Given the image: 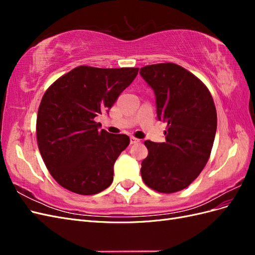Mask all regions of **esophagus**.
Segmentation results:
<instances>
[{
	"label": "esophagus",
	"mask_w": 255,
	"mask_h": 255,
	"mask_svg": "<svg viewBox=\"0 0 255 255\" xmlns=\"http://www.w3.org/2000/svg\"><path fill=\"white\" fill-rule=\"evenodd\" d=\"M138 142H140V139H138V138L135 137H130V144H135Z\"/></svg>",
	"instance_id": "34e87169"
}]
</instances>
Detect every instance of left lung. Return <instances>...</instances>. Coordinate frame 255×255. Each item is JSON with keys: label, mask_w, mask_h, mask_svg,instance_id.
Here are the masks:
<instances>
[{"label": "left lung", "mask_w": 255, "mask_h": 255, "mask_svg": "<svg viewBox=\"0 0 255 255\" xmlns=\"http://www.w3.org/2000/svg\"><path fill=\"white\" fill-rule=\"evenodd\" d=\"M141 78L155 95L158 120L167 123L165 142L145 140L141 163L145 185L171 194L186 188L203 170L217 129L211 92L198 78L172 63L145 66Z\"/></svg>", "instance_id": "8db88e82"}]
</instances>
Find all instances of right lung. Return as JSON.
Listing matches in <instances>:
<instances>
[{
  "label": "right lung",
  "instance_id": "right-lung-1",
  "mask_svg": "<svg viewBox=\"0 0 255 255\" xmlns=\"http://www.w3.org/2000/svg\"><path fill=\"white\" fill-rule=\"evenodd\" d=\"M138 70L80 66L45 91L37 115V142L60 186L89 196L112 184L115 161L127 149L129 137L100 130L95 118L109 114Z\"/></svg>",
  "mask_w": 255,
  "mask_h": 255
}]
</instances>
